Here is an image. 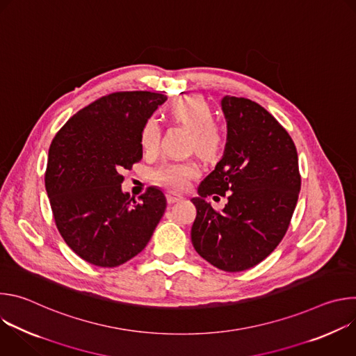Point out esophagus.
I'll return each mask as SVG.
<instances>
[{"instance_id":"obj_1","label":"esophagus","mask_w":356,"mask_h":356,"mask_svg":"<svg viewBox=\"0 0 356 356\" xmlns=\"http://www.w3.org/2000/svg\"><path fill=\"white\" fill-rule=\"evenodd\" d=\"M166 198H168L169 204H173V202H177V201L183 200V195L179 194V193H176V191H169V193L166 194Z\"/></svg>"}]
</instances>
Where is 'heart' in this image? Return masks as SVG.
<instances>
[{
  "mask_svg": "<svg viewBox=\"0 0 356 356\" xmlns=\"http://www.w3.org/2000/svg\"><path fill=\"white\" fill-rule=\"evenodd\" d=\"M170 117L191 129L190 146L202 158H214L221 146L222 136L214 125V113L207 101L200 95H186L169 108ZM159 142V125L155 118H147L140 129V146L145 152H155ZM198 176V166L191 161H169L154 172V179L170 188H183Z\"/></svg>",
  "mask_w": 356,
  "mask_h": 356,
  "instance_id": "heart-1",
  "label": "heart"
}]
</instances>
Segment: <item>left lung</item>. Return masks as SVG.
Returning a JSON list of instances; mask_svg holds the SVG:
<instances>
[{"label": "left lung", "instance_id": "1", "mask_svg": "<svg viewBox=\"0 0 356 356\" xmlns=\"http://www.w3.org/2000/svg\"><path fill=\"white\" fill-rule=\"evenodd\" d=\"M221 108L227 143L216 169L191 198L197 216L191 242L201 258L225 272L250 269L283 239L297 204L301 179L294 142L255 101L225 95ZM229 193L222 212L205 201Z\"/></svg>", "mask_w": 356, "mask_h": 356}]
</instances>
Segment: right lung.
I'll list each match as a JSON object with an SVG mask.
<instances>
[{
  "label": "right lung",
  "instance_id": "1",
  "mask_svg": "<svg viewBox=\"0 0 356 356\" xmlns=\"http://www.w3.org/2000/svg\"><path fill=\"white\" fill-rule=\"evenodd\" d=\"M166 95L124 91L101 97L74 114L49 147L44 186L56 227L86 262L115 268L147 245L166 210L149 187L135 201L121 172L142 159L140 129Z\"/></svg>",
  "mask_w": 356,
  "mask_h": 356
}]
</instances>
